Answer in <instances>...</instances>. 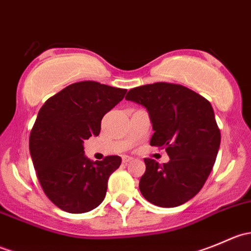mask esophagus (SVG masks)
Returning a JSON list of instances; mask_svg holds the SVG:
<instances>
[{
    "mask_svg": "<svg viewBox=\"0 0 251 251\" xmlns=\"http://www.w3.org/2000/svg\"><path fill=\"white\" fill-rule=\"evenodd\" d=\"M132 156H124L123 158V163L124 164H127V163H130L131 160H132Z\"/></svg>",
    "mask_w": 251,
    "mask_h": 251,
    "instance_id": "34e87169",
    "label": "esophagus"
}]
</instances>
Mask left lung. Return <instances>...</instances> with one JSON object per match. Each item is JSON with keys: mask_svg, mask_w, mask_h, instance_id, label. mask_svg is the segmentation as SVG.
I'll return each instance as SVG.
<instances>
[{"mask_svg": "<svg viewBox=\"0 0 251 251\" xmlns=\"http://www.w3.org/2000/svg\"><path fill=\"white\" fill-rule=\"evenodd\" d=\"M126 100L148 110L151 146L165 148L169 163L144 159L140 191L161 207L184 204L203 188L216 160L221 133L209 100L182 85L155 82L130 90Z\"/></svg>", "mask_w": 251, "mask_h": 251, "instance_id": "1", "label": "left lung"}]
</instances>
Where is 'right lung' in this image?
Returning a JSON list of instances; mask_svg holds the SVG:
<instances>
[{"instance_id": "right-lung-1", "label": "right lung", "mask_w": 251, "mask_h": 251, "mask_svg": "<svg viewBox=\"0 0 251 251\" xmlns=\"http://www.w3.org/2000/svg\"><path fill=\"white\" fill-rule=\"evenodd\" d=\"M126 90L81 81L48 98L37 114L29 148L45 194L59 209L82 214L105 198L109 176L120 166L118 155L92 161L83 141L100 132V121Z\"/></svg>"}]
</instances>
